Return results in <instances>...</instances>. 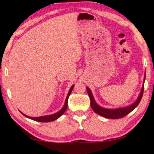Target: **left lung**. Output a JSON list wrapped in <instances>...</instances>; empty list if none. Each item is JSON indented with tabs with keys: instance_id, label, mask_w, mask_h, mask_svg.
<instances>
[{
	"instance_id": "left-lung-1",
	"label": "left lung",
	"mask_w": 154,
	"mask_h": 154,
	"mask_svg": "<svg viewBox=\"0 0 154 154\" xmlns=\"http://www.w3.org/2000/svg\"><path fill=\"white\" fill-rule=\"evenodd\" d=\"M145 77H146V75H145ZM144 80H145V78H144ZM143 90H144V86H143L142 90H141L140 93L138 98H137V100H136L135 103H132V105L129 106L128 107L122 108V109H104V108L99 106L98 104L95 103L91 90H90L89 88H87L88 94L90 97V100H91V106L92 109H93V110L94 111L96 114H99V115L103 116V117L108 118V119H119V118L125 117V116H127L128 114H130L132 110H134V109L138 106L140 102L141 98H142L143 97Z\"/></svg>"
}]
</instances>
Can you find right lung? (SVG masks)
<instances>
[{"instance_id": "1", "label": "right lung", "mask_w": 154, "mask_h": 154, "mask_svg": "<svg viewBox=\"0 0 154 154\" xmlns=\"http://www.w3.org/2000/svg\"><path fill=\"white\" fill-rule=\"evenodd\" d=\"M73 88H74V85H72V88H70L69 91V93L66 96V100H65V103H64V106H63V107L59 111H58L57 113H56V114H51V115L39 116V117H30V116L25 115V114H24L23 113H22V114L24 116H25L26 117L29 118V119H31L34 120V121H36V122H53V121H54V120L57 119L58 118L60 117V116L62 115L63 113L65 112V111L66 110L67 105H68V98H69V97L70 94H71L72 90H73Z\"/></svg>"}]
</instances>
